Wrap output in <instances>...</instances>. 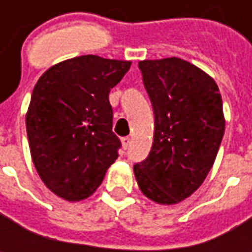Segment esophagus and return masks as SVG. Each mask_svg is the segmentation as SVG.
Segmentation results:
<instances>
[{
	"instance_id": "obj_1",
	"label": "esophagus",
	"mask_w": 252,
	"mask_h": 252,
	"mask_svg": "<svg viewBox=\"0 0 252 252\" xmlns=\"http://www.w3.org/2000/svg\"><path fill=\"white\" fill-rule=\"evenodd\" d=\"M122 144H123V149L126 150V149L130 146V137H123V139H122Z\"/></svg>"
}]
</instances>
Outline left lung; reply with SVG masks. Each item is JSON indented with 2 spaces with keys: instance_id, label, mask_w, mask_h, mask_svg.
<instances>
[{
  "instance_id": "left-lung-1",
  "label": "left lung",
  "mask_w": 252,
  "mask_h": 252,
  "mask_svg": "<svg viewBox=\"0 0 252 252\" xmlns=\"http://www.w3.org/2000/svg\"><path fill=\"white\" fill-rule=\"evenodd\" d=\"M154 112V137L133 171L151 200L174 205L202 185L224 134L221 95L215 80L177 57L139 63Z\"/></svg>"
}]
</instances>
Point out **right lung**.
I'll list each match as a JSON object with an SVG mask.
<instances>
[{"label":"right lung","instance_id":"1","mask_svg":"<svg viewBox=\"0 0 252 252\" xmlns=\"http://www.w3.org/2000/svg\"><path fill=\"white\" fill-rule=\"evenodd\" d=\"M130 62L81 56L50 67L39 78L26 113V131L36 171L65 200L92 195L122 143L112 131L109 92Z\"/></svg>","mask_w":252,"mask_h":252}]
</instances>
